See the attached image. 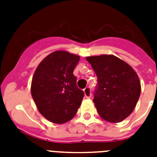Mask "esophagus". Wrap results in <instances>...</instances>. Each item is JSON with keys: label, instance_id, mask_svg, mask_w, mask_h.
I'll return each mask as SVG.
<instances>
[{"label": "esophagus", "instance_id": "obj_1", "mask_svg": "<svg viewBox=\"0 0 157 157\" xmlns=\"http://www.w3.org/2000/svg\"><path fill=\"white\" fill-rule=\"evenodd\" d=\"M84 94H85V97L86 98H90L91 97V90L90 87H86L84 89Z\"/></svg>", "mask_w": 157, "mask_h": 157}]
</instances>
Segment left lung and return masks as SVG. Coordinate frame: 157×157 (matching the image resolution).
I'll use <instances>...</instances> for the list:
<instances>
[{
	"label": "left lung",
	"mask_w": 157,
	"mask_h": 157,
	"mask_svg": "<svg viewBox=\"0 0 157 157\" xmlns=\"http://www.w3.org/2000/svg\"><path fill=\"white\" fill-rule=\"evenodd\" d=\"M98 77L94 103L106 121L117 123L129 117L141 93L139 76L130 65L112 54L86 57Z\"/></svg>",
	"instance_id": "obj_1"
}]
</instances>
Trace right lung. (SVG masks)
Segmentation results:
<instances>
[{
    "label": "right lung",
    "instance_id": "obj_1",
    "mask_svg": "<svg viewBox=\"0 0 157 157\" xmlns=\"http://www.w3.org/2000/svg\"><path fill=\"white\" fill-rule=\"evenodd\" d=\"M80 56L57 50L46 56L36 69L31 94L38 111L55 124L71 121L77 112L84 92L76 86L74 68Z\"/></svg>",
    "mask_w": 157,
    "mask_h": 157
}]
</instances>
